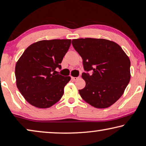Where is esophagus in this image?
I'll use <instances>...</instances> for the list:
<instances>
[{
    "instance_id": "34e87169",
    "label": "esophagus",
    "mask_w": 146,
    "mask_h": 146,
    "mask_svg": "<svg viewBox=\"0 0 146 146\" xmlns=\"http://www.w3.org/2000/svg\"><path fill=\"white\" fill-rule=\"evenodd\" d=\"M71 79H72V80L73 81H76V80H78L79 77H72Z\"/></svg>"
}]
</instances>
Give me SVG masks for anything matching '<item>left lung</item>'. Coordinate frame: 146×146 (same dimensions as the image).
<instances>
[{"label": "left lung", "instance_id": "8db88e82", "mask_svg": "<svg viewBox=\"0 0 146 146\" xmlns=\"http://www.w3.org/2000/svg\"><path fill=\"white\" fill-rule=\"evenodd\" d=\"M83 59L85 87L79 90L83 100L95 108H106L118 100L130 81V60L112 41L79 38L72 41ZM89 71H92L90 75Z\"/></svg>", "mask_w": 146, "mask_h": 146}]
</instances>
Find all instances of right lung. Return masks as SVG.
Returning a JSON list of instances; mask_svg holds the SVG:
<instances>
[{"mask_svg": "<svg viewBox=\"0 0 146 146\" xmlns=\"http://www.w3.org/2000/svg\"><path fill=\"white\" fill-rule=\"evenodd\" d=\"M71 40H42L29 46L15 66L17 86L28 103L47 108L63 96L70 77L57 74Z\"/></svg>", "mask_w": 146, "mask_h": 146, "instance_id": "1", "label": "right lung"}]
</instances>
